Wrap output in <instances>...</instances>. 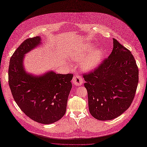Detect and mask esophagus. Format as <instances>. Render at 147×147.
Instances as JSON below:
<instances>
[{
  "label": "esophagus",
  "instance_id": "34e87169",
  "mask_svg": "<svg viewBox=\"0 0 147 147\" xmlns=\"http://www.w3.org/2000/svg\"><path fill=\"white\" fill-rule=\"evenodd\" d=\"M83 80L79 74H75L73 78V83L77 86L82 85Z\"/></svg>",
  "mask_w": 147,
  "mask_h": 147
}]
</instances>
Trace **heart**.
Segmentation results:
<instances>
[{
	"mask_svg": "<svg viewBox=\"0 0 147 147\" xmlns=\"http://www.w3.org/2000/svg\"><path fill=\"white\" fill-rule=\"evenodd\" d=\"M91 46H86L83 50L76 51L71 56V59L74 61L82 60L84 56L92 50ZM102 59V53L101 50H96L88 55L83 61L82 67L85 70H89L97 66Z\"/></svg>",
	"mask_w": 147,
	"mask_h": 147,
	"instance_id": "heart-1",
	"label": "heart"
}]
</instances>
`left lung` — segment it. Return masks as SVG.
Segmentation results:
<instances>
[{"instance_id": "1", "label": "left lung", "mask_w": 147, "mask_h": 147, "mask_svg": "<svg viewBox=\"0 0 147 147\" xmlns=\"http://www.w3.org/2000/svg\"><path fill=\"white\" fill-rule=\"evenodd\" d=\"M83 76L89 111L93 117L101 121L111 120L129 107L138 83V69L131 52L116 39L113 38L109 57Z\"/></svg>"}]
</instances>
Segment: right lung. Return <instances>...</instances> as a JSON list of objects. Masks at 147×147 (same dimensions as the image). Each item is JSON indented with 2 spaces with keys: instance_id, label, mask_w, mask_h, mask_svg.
<instances>
[{
  "instance_id": "right-lung-1",
  "label": "right lung",
  "mask_w": 147,
  "mask_h": 147,
  "mask_svg": "<svg viewBox=\"0 0 147 147\" xmlns=\"http://www.w3.org/2000/svg\"><path fill=\"white\" fill-rule=\"evenodd\" d=\"M40 37L26 39L11 56L9 67V85L13 98L21 110L37 123L56 122L65 113L72 87L73 74L49 71L35 77L26 73L23 56L40 44Z\"/></svg>"
}]
</instances>
